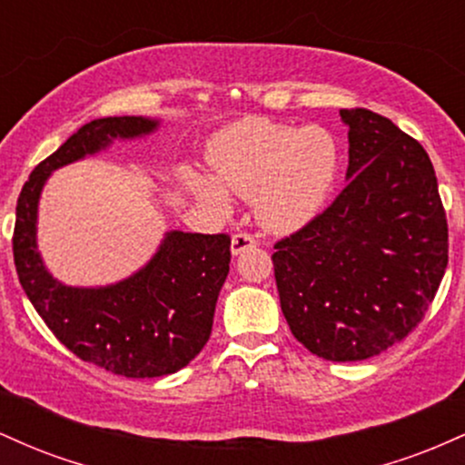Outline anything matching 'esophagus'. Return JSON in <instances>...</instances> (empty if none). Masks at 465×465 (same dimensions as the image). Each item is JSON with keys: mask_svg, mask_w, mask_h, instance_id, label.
I'll list each match as a JSON object with an SVG mask.
<instances>
[{"mask_svg": "<svg viewBox=\"0 0 465 465\" xmlns=\"http://www.w3.org/2000/svg\"><path fill=\"white\" fill-rule=\"evenodd\" d=\"M255 244H258V240L251 236V233L240 232V233H236V236L232 238V253L238 255V253H242V251L255 247Z\"/></svg>", "mask_w": 465, "mask_h": 465, "instance_id": "1", "label": "esophagus"}]
</instances>
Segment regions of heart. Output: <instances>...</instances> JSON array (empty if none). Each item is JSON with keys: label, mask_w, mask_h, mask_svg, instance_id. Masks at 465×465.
Returning a JSON list of instances; mask_svg holds the SVG:
<instances>
[{"label": "heart", "mask_w": 465, "mask_h": 465, "mask_svg": "<svg viewBox=\"0 0 465 465\" xmlns=\"http://www.w3.org/2000/svg\"><path fill=\"white\" fill-rule=\"evenodd\" d=\"M216 181L183 165L179 181L207 210L227 214L232 199L255 196V214L271 232H295L323 210L341 170V148L319 126H288L277 122H240L212 143L207 154Z\"/></svg>", "instance_id": "b5f03b06"}]
</instances>
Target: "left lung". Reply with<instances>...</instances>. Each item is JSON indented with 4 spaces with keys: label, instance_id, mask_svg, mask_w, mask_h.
I'll list each match as a JSON object with an SVG mask.
<instances>
[{
    "label": "left lung",
    "instance_id": "obj_1",
    "mask_svg": "<svg viewBox=\"0 0 465 465\" xmlns=\"http://www.w3.org/2000/svg\"><path fill=\"white\" fill-rule=\"evenodd\" d=\"M350 126L348 185L328 210L275 242L288 328L319 359L365 361L429 311L448 264V223L429 154L367 109Z\"/></svg>",
    "mask_w": 465,
    "mask_h": 465
}]
</instances>
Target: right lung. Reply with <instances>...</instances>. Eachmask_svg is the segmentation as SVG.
Masks as SVG:
<instances>
[{
    "instance_id": "right-lung-1",
    "label": "right lung",
    "mask_w": 465,
    "mask_h": 465,
    "mask_svg": "<svg viewBox=\"0 0 465 465\" xmlns=\"http://www.w3.org/2000/svg\"><path fill=\"white\" fill-rule=\"evenodd\" d=\"M142 115L100 117L80 126L44 159L21 188L13 233L15 266L25 295L69 351L126 378L179 371L207 343L218 292L232 260L227 233L168 232L151 262L109 286H65L52 277L36 249V212L47 177L63 165L157 131Z\"/></svg>"
}]
</instances>
